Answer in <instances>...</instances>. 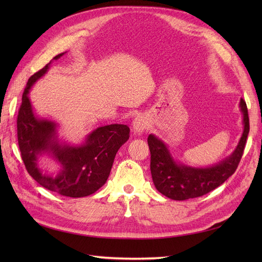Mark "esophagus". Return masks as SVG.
<instances>
[{
    "instance_id": "esophagus-1",
    "label": "esophagus",
    "mask_w": 262,
    "mask_h": 262,
    "mask_svg": "<svg viewBox=\"0 0 262 262\" xmlns=\"http://www.w3.org/2000/svg\"><path fill=\"white\" fill-rule=\"evenodd\" d=\"M148 125V121L146 117L144 116H138L136 119H134L133 122H132V128H133V132L138 134V136H141V134H143L144 131L146 130Z\"/></svg>"
}]
</instances>
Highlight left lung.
<instances>
[{"mask_svg": "<svg viewBox=\"0 0 262 262\" xmlns=\"http://www.w3.org/2000/svg\"><path fill=\"white\" fill-rule=\"evenodd\" d=\"M239 109L244 126L238 144L231 155L207 167H194L178 162L163 140L149 134L147 143L150 150V172L158 191L169 199L182 201L212 191L233 175L243 156L249 133L248 110L243 98Z\"/></svg>", "mask_w": 262, "mask_h": 262, "instance_id": "1", "label": "left lung"}]
</instances>
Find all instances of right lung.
<instances>
[{"instance_id":"right-lung-1","label":"right lung","mask_w":262,"mask_h":262,"mask_svg":"<svg viewBox=\"0 0 262 262\" xmlns=\"http://www.w3.org/2000/svg\"><path fill=\"white\" fill-rule=\"evenodd\" d=\"M66 53L58 54L28 80L17 117V138L23 162L39 185L61 195L82 198L105 185L118 149L129 140L130 129L118 123L99 126L75 144L59 137L58 122L35 114L28 96L31 87L48 72L53 61ZM42 156L58 163L57 176L42 171L37 163Z\"/></svg>"}]
</instances>
